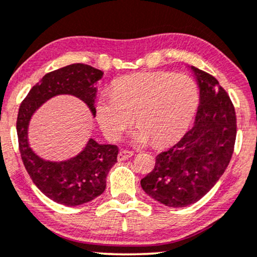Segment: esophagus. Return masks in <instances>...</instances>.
<instances>
[{
	"mask_svg": "<svg viewBox=\"0 0 257 257\" xmlns=\"http://www.w3.org/2000/svg\"><path fill=\"white\" fill-rule=\"evenodd\" d=\"M133 155H134V152L128 151V149H123V151H121V152L118 153L117 159H118L119 161H123V160H126V159L132 158Z\"/></svg>",
	"mask_w": 257,
	"mask_h": 257,
	"instance_id": "1",
	"label": "esophagus"
}]
</instances>
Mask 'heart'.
Returning <instances> with one entry per match:
<instances>
[{
  "mask_svg": "<svg viewBox=\"0 0 257 257\" xmlns=\"http://www.w3.org/2000/svg\"><path fill=\"white\" fill-rule=\"evenodd\" d=\"M199 87L185 73L144 72L116 80L112 93L97 99L98 124L109 140H117L136 122L134 142L171 144L192 123L199 108Z\"/></svg>",
  "mask_w": 257,
  "mask_h": 257,
  "instance_id": "b5f03b06",
  "label": "heart"
}]
</instances>
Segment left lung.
<instances>
[{
  "mask_svg": "<svg viewBox=\"0 0 257 257\" xmlns=\"http://www.w3.org/2000/svg\"><path fill=\"white\" fill-rule=\"evenodd\" d=\"M200 103L192 128L173 147L157 157L141 179L148 196L170 207L196 203L215 186L231 160L236 140V112L226 91L211 74L191 66Z\"/></svg>",
  "mask_w": 257,
  "mask_h": 257,
  "instance_id": "1",
  "label": "left lung"
}]
</instances>
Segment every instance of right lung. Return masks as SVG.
Here are the masks:
<instances>
[{
  "label": "right lung",
  "instance_id": "right-lung-1",
  "mask_svg": "<svg viewBox=\"0 0 257 257\" xmlns=\"http://www.w3.org/2000/svg\"><path fill=\"white\" fill-rule=\"evenodd\" d=\"M103 72L85 64H72L45 74L22 100L16 121L19 149L29 177L45 196L66 206L82 205L104 192L106 175L117 162L115 145H99L90 139L85 148L65 161H47L38 157L28 144V125L33 113L58 95L82 99L96 115L95 84Z\"/></svg>",
  "mask_w": 257,
  "mask_h": 257
}]
</instances>
